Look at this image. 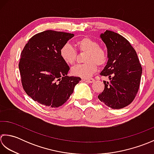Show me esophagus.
Returning a JSON list of instances; mask_svg holds the SVG:
<instances>
[{
  "mask_svg": "<svg viewBox=\"0 0 154 154\" xmlns=\"http://www.w3.org/2000/svg\"><path fill=\"white\" fill-rule=\"evenodd\" d=\"M82 81L86 82L88 83H92L94 82V80L93 78H88V79H82Z\"/></svg>",
  "mask_w": 154,
  "mask_h": 154,
  "instance_id": "1",
  "label": "esophagus"
}]
</instances>
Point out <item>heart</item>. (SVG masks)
Listing matches in <instances>:
<instances>
[{
	"label": "heart",
	"mask_w": 154,
	"mask_h": 154,
	"mask_svg": "<svg viewBox=\"0 0 154 154\" xmlns=\"http://www.w3.org/2000/svg\"><path fill=\"white\" fill-rule=\"evenodd\" d=\"M77 50L82 52H86L83 64L75 66L72 69L74 76L84 79L89 78L96 72L97 65L102 66L107 60V54L102 47L99 46L96 40L89 37H84L75 42ZM60 55L66 64H74L76 59V52L69 44H65L60 50Z\"/></svg>",
	"instance_id": "1"
}]
</instances>
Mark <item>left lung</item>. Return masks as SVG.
I'll use <instances>...</instances> for the list:
<instances>
[{
    "mask_svg": "<svg viewBox=\"0 0 154 154\" xmlns=\"http://www.w3.org/2000/svg\"><path fill=\"white\" fill-rule=\"evenodd\" d=\"M108 51V60L100 75L104 90L98 98L112 109H121L132 102L139 90L142 68L130 43L116 32L106 30L100 34Z\"/></svg>",
    "mask_w": 154,
    "mask_h": 154,
    "instance_id": "obj_1",
    "label": "left lung"
}]
</instances>
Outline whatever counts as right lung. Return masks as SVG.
I'll return each mask as SVG.
<instances>
[{"instance_id":"add662e5","label":"right lung","mask_w":154,"mask_h":154,"mask_svg":"<svg viewBox=\"0 0 154 154\" xmlns=\"http://www.w3.org/2000/svg\"><path fill=\"white\" fill-rule=\"evenodd\" d=\"M74 34L46 30L28 41L20 54L22 84L31 98L49 108H58L67 101L80 77L67 76L70 67L60 55L61 47Z\"/></svg>"}]
</instances>
